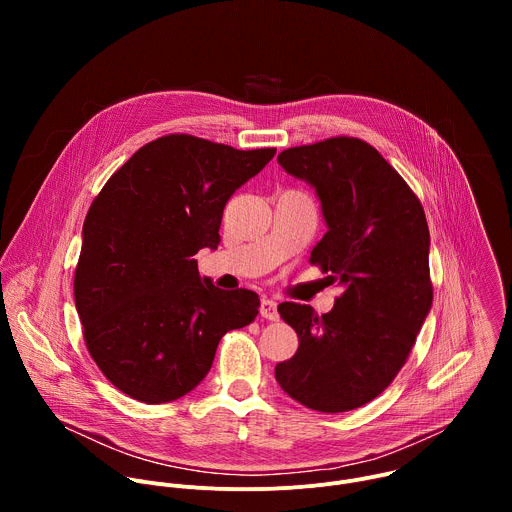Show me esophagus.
I'll return each mask as SVG.
<instances>
[{
  "label": "esophagus",
  "instance_id": "esophagus-1",
  "mask_svg": "<svg viewBox=\"0 0 512 512\" xmlns=\"http://www.w3.org/2000/svg\"><path fill=\"white\" fill-rule=\"evenodd\" d=\"M259 312L263 318L271 320V322H277L279 320V312H277V304L273 300H261V306H259Z\"/></svg>",
  "mask_w": 512,
  "mask_h": 512
}]
</instances>
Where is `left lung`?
<instances>
[{"label": "left lung", "instance_id": "8db88e82", "mask_svg": "<svg viewBox=\"0 0 512 512\" xmlns=\"http://www.w3.org/2000/svg\"><path fill=\"white\" fill-rule=\"evenodd\" d=\"M279 166L308 182L328 227L310 261L344 287L328 314L279 304L300 346L275 367L279 387L322 413L381 395L405 364L431 310L429 229L417 196L362 139L283 150Z\"/></svg>", "mask_w": 512, "mask_h": 512}]
</instances>
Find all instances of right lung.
Here are the masks:
<instances>
[{
  "mask_svg": "<svg viewBox=\"0 0 512 512\" xmlns=\"http://www.w3.org/2000/svg\"><path fill=\"white\" fill-rule=\"evenodd\" d=\"M275 156L194 135L139 148L93 200L75 271V304L103 375L148 405L208 375L221 338L259 314L249 289L200 277L194 255L221 243L227 200Z\"/></svg>",
  "mask_w": 512,
  "mask_h": 512,
  "instance_id": "obj_1",
  "label": "right lung"
}]
</instances>
